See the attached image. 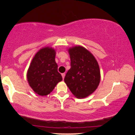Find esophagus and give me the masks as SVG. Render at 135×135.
I'll return each mask as SVG.
<instances>
[{
  "instance_id": "obj_1",
  "label": "esophagus",
  "mask_w": 135,
  "mask_h": 135,
  "mask_svg": "<svg viewBox=\"0 0 135 135\" xmlns=\"http://www.w3.org/2000/svg\"><path fill=\"white\" fill-rule=\"evenodd\" d=\"M61 75H62V77H63V79L65 78V73H63V74H61Z\"/></svg>"
}]
</instances>
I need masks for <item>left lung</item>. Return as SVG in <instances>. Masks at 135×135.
<instances>
[{"instance_id":"obj_1","label":"left lung","mask_w":135,"mask_h":135,"mask_svg":"<svg viewBox=\"0 0 135 135\" xmlns=\"http://www.w3.org/2000/svg\"><path fill=\"white\" fill-rule=\"evenodd\" d=\"M71 68L64 81L77 98L88 97L97 89L101 75L97 60L91 52L81 46L68 49Z\"/></svg>"}]
</instances>
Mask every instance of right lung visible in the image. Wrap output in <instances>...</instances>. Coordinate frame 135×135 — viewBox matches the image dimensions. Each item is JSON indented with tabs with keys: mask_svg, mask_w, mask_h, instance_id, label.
<instances>
[{
	"mask_svg": "<svg viewBox=\"0 0 135 135\" xmlns=\"http://www.w3.org/2000/svg\"><path fill=\"white\" fill-rule=\"evenodd\" d=\"M56 50L51 47L41 48L35 54L28 69V83L34 92L46 96L62 80L55 61Z\"/></svg>",
	"mask_w": 135,
	"mask_h": 135,
	"instance_id": "1",
	"label": "right lung"
}]
</instances>
